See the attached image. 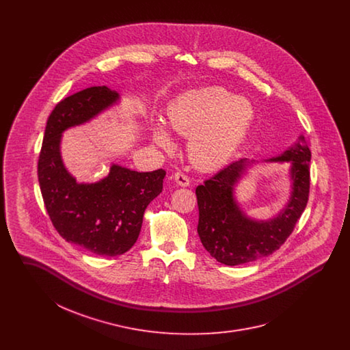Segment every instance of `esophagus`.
<instances>
[{"mask_svg": "<svg viewBox=\"0 0 350 350\" xmlns=\"http://www.w3.org/2000/svg\"><path fill=\"white\" fill-rule=\"evenodd\" d=\"M174 180H176V183H178L180 186H183V187L190 185V178L183 172H176L174 173Z\"/></svg>", "mask_w": 350, "mask_h": 350, "instance_id": "34e87169", "label": "esophagus"}]
</instances>
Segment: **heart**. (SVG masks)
Masks as SVG:
<instances>
[{"label":"heart","instance_id":"heart-1","mask_svg":"<svg viewBox=\"0 0 350 350\" xmlns=\"http://www.w3.org/2000/svg\"><path fill=\"white\" fill-rule=\"evenodd\" d=\"M167 120L173 131L190 135L189 152L193 161L214 169L226 164L243 144L254 120V107L224 88L210 86L174 100ZM153 139L164 150L173 148L172 135L164 124L156 126Z\"/></svg>","mask_w":350,"mask_h":350}]
</instances>
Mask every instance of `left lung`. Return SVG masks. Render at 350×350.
I'll use <instances>...</instances> for the list:
<instances>
[{
	"label": "left lung",
	"instance_id": "8db88e82",
	"mask_svg": "<svg viewBox=\"0 0 350 350\" xmlns=\"http://www.w3.org/2000/svg\"><path fill=\"white\" fill-rule=\"evenodd\" d=\"M270 161H290L293 193L282 213L267 221L245 217L233 200V185L247 159L233 161L196 189L200 241L217 262L228 267L252 262L280 250L293 233L310 196L311 150L304 136L282 156Z\"/></svg>",
	"mask_w": 350,
	"mask_h": 350
}]
</instances>
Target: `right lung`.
<instances>
[{
  "label": "right lung",
  "mask_w": 350,
  "mask_h": 350,
  "mask_svg": "<svg viewBox=\"0 0 350 350\" xmlns=\"http://www.w3.org/2000/svg\"><path fill=\"white\" fill-rule=\"evenodd\" d=\"M118 100L107 86H92L60 100L47 120L38 160V180L51 221L72 244L97 256H119L136 243L143 215L163 190L164 169L135 172L113 165L97 183H77L60 157V137Z\"/></svg>",
  "instance_id": "1"
}]
</instances>
